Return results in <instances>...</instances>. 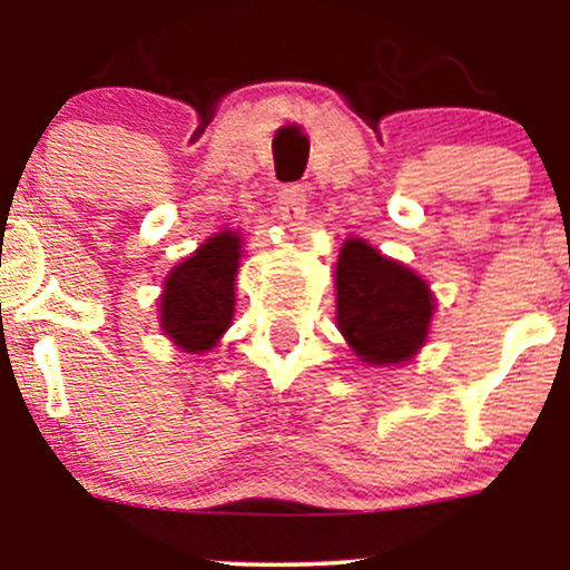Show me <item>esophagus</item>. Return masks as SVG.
<instances>
[{"mask_svg": "<svg viewBox=\"0 0 570 570\" xmlns=\"http://www.w3.org/2000/svg\"><path fill=\"white\" fill-rule=\"evenodd\" d=\"M305 189L303 187H286L278 195V214L281 219L289 227H303L305 225Z\"/></svg>", "mask_w": 570, "mask_h": 570, "instance_id": "34e87169", "label": "esophagus"}]
</instances>
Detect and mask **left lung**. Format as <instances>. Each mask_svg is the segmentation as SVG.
Masks as SVG:
<instances>
[{
    "mask_svg": "<svg viewBox=\"0 0 570 570\" xmlns=\"http://www.w3.org/2000/svg\"><path fill=\"white\" fill-rule=\"evenodd\" d=\"M337 330L370 367H396L426 345L436 299L407 265L345 238L335 265Z\"/></svg>",
    "mask_w": 570,
    "mask_h": 570,
    "instance_id": "left-lung-1",
    "label": "left lung"
}]
</instances>
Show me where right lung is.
I'll return each mask as SVG.
<instances>
[{
    "label": "right lung",
    "mask_w": 570,
    "mask_h": 570,
    "mask_svg": "<svg viewBox=\"0 0 570 570\" xmlns=\"http://www.w3.org/2000/svg\"><path fill=\"white\" fill-rule=\"evenodd\" d=\"M240 257L244 235L222 230L171 267L163 281L158 324L176 348L206 353L230 330Z\"/></svg>",
    "instance_id": "add662e5"
}]
</instances>
